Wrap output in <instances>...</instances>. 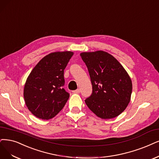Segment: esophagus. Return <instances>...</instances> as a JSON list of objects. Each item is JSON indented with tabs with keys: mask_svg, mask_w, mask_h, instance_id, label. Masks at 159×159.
<instances>
[{
	"mask_svg": "<svg viewBox=\"0 0 159 159\" xmlns=\"http://www.w3.org/2000/svg\"><path fill=\"white\" fill-rule=\"evenodd\" d=\"M73 92H74V93H79L80 92V89H76V90H74Z\"/></svg>",
	"mask_w": 159,
	"mask_h": 159,
	"instance_id": "esophagus-1",
	"label": "esophagus"
}]
</instances>
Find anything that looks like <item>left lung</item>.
I'll list each match as a JSON object with an SVG mask.
<instances>
[{"mask_svg": "<svg viewBox=\"0 0 159 159\" xmlns=\"http://www.w3.org/2000/svg\"><path fill=\"white\" fill-rule=\"evenodd\" d=\"M90 74L92 93L86 99L89 108L103 119H113L125 110L130 101V76L116 58L102 50L80 53Z\"/></svg>", "mask_w": 159, "mask_h": 159, "instance_id": "obj_1", "label": "left lung"}]
</instances>
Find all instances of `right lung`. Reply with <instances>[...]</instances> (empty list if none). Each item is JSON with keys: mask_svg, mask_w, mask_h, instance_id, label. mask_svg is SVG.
I'll list each match as a JSON object with an SVG mask.
<instances>
[{"mask_svg": "<svg viewBox=\"0 0 159 159\" xmlns=\"http://www.w3.org/2000/svg\"><path fill=\"white\" fill-rule=\"evenodd\" d=\"M73 52H55L36 65L25 82L23 96L28 109L37 118L48 120L63 108L69 93L63 89L64 69Z\"/></svg>", "mask_w": 159, "mask_h": 159, "instance_id": "1", "label": "right lung"}]
</instances>
